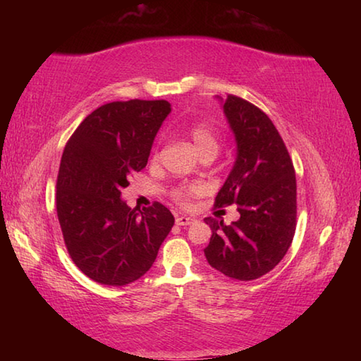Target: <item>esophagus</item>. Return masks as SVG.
Returning <instances> with one entry per match:
<instances>
[{"instance_id":"esophagus-1","label":"esophagus","mask_w":361,"mask_h":361,"mask_svg":"<svg viewBox=\"0 0 361 361\" xmlns=\"http://www.w3.org/2000/svg\"><path fill=\"white\" fill-rule=\"evenodd\" d=\"M175 223L178 224V226H189L191 223H194V218H191V216H185V215H181V216H176V219H175Z\"/></svg>"}]
</instances>
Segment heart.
<instances>
[{
    "mask_svg": "<svg viewBox=\"0 0 361 361\" xmlns=\"http://www.w3.org/2000/svg\"><path fill=\"white\" fill-rule=\"evenodd\" d=\"M189 137H191L195 151L199 152V156L204 154H215L219 148V137L216 130L213 129L210 124H205V122H200V124L194 126L191 130H189ZM202 191V188L199 185H191V186H181L173 192L175 197L180 200V202H186L189 195H195Z\"/></svg>",
    "mask_w": 361,
    "mask_h": 361,
    "instance_id": "1",
    "label": "heart"
}]
</instances>
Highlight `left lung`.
<instances>
[{"instance_id": "8db88e82", "label": "left lung", "mask_w": 361, "mask_h": 361, "mask_svg": "<svg viewBox=\"0 0 361 361\" xmlns=\"http://www.w3.org/2000/svg\"><path fill=\"white\" fill-rule=\"evenodd\" d=\"M216 99L237 152L215 205L237 204L240 218L229 226L205 218L212 237L204 253L213 269L247 282L272 271L288 252L296 229V176L283 140L266 113L235 95Z\"/></svg>"}]
</instances>
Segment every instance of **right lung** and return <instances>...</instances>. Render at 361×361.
I'll list each match as a JSON object with an SVG mask.
<instances>
[{
    "mask_svg": "<svg viewBox=\"0 0 361 361\" xmlns=\"http://www.w3.org/2000/svg\"><path fill=\"white\" fill-rule=\"evenodd\" d=\"M172 111L166 100L106 103L65 146L57 178V216L66 250L94 282L122 286L149 271L175 218L167 207L130 209L121 199L148 164L152 142Z\"/></svg>",
    "mask_w": 361,
    "mask_h": 361,
    "instance_id": "obj_1",
    "label": "right lung"
}]
</instances>
